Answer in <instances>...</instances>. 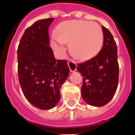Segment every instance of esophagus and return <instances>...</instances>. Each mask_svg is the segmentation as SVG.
Returning <instances> with one entry per match:
<instances>
[{"label": "esophagus", "mask_w": 135, "mask_h": 135, "mask_svg": "<svg viewBox=\"0 0 135 135\" xmlns=\"http://www.w3.org/2000/svg\"><path fill=\"white\" fill-rule=\"evenodd\" d=\"M68 65H69V69L71 72H73V71H76L77 65H76L75 62H74L73 60H69L68 62Z\"/></svg>", "instance_id": "1"}]
</instances>
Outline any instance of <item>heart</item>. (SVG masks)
Returning <instances> with one entry per match:
<instances>
[{"label": "heart", "mask_w": 135, "mask_h": 135, "mask_svg": "<svg viewBox=\"0 0 135 135\" xmlns=\"http://www.w3.org/2000/svg\"><path fill=\"white\" fill-rule=\"evenodd\" d=\"M66 43H70V51L80 60H90L98 54L103 44V32L94 22L73 20L62 22L52 37V48L58 54L65 51Z\"/></svg>", "instance_id": "obj_1"}]
</instances>
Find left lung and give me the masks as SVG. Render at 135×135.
I'll return each instance as SVG.
<instances>
[{
    "instance_id": "8db88e82",
    "label": "left lung",
    "mask_w": 135,
    "mask_h": 135,
    "mask_svg": "<svg viewBox=\"0 0 135 135\" xmlns=\"http://www.w3.org/2000/svg\"><path fill=\"white\" fill-rule=\"evenodd\" d=\"M103 45L96 56L78 64L83 75L82 97L86 103L101 107L114 96L119 82L117 46L109 30L103 26Z\"/></svg>"
}]
</instances>
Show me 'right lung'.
<instances>
[{"instance_id":"1","label":"right lung","mask_w":135,"mask_h":135,"mask_svg":"<svg viewBox=\"0 0 135 135\" xmlns=\"http://www.w3.org/2000/svg\"><path fill=\"white\" fill-rule=\"evenodd\" d=\"M54 18L36 21L24 32L17 50L18 75L26 98L35 107L49 109L60 99L69 73L67 61L56 60L50 47L49 27Z\"/></svg>"}]
</instances>
